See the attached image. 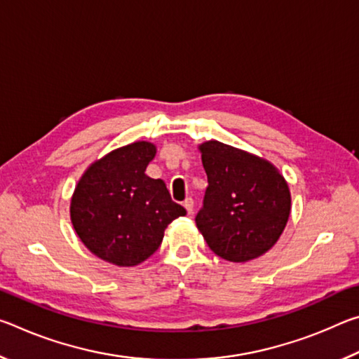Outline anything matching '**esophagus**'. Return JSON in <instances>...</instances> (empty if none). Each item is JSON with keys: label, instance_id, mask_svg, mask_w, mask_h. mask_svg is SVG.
I'll list each match as a JSON object with an SVG mask.
<instances>
[{"label": "esophagus", "instance_id": "1", "mask_svg": "<svg viewBox=\"0 0 359 359\" xmlns=\"http://www.w3.org/2000/svg\"><path fill=\"white\" fill-rule=\"evenodd\" d=\"M193 205H194V203H193L191 198H187L184 201V208L187 209L188 214H191V212H193Z\"/></svg>", "mask_w": 359, "mask_h": 359}]
</instances>
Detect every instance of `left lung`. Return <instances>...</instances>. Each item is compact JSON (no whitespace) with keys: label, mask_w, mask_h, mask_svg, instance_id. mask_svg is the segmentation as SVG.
Listing matches in <instances>:
<instances>
[{"label":"left lung","mask_w":359,"mask_h":359,"mask_svg":"<svg viewBox=\"0 0 359 359\" xmlns=\"http://www.w3.org/2000/svg\"><path fill=\"white\" fill-rule=\"evenodd\" d=\"M198 149L209 187L196 226L210 250L233 263L271 250L291 210L280 171L264 158L218 141H205Z\"/></svg>","instance_id":"1"}]
</instances>
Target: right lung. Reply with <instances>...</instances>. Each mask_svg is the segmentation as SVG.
<instances>
[{
    "mask_svg": "<svg viewBox=\"0 0 359 359\" xmlns=\"http://www.w3.org/2000/svg\"><path fill=\"white\" fill-rule=\"evenodd\" d=\"M156 155L137 141L109 151L87 168L71 198V223L95 257L131 267L160 247L168 224L187 210L174 203L166 184L145 174Z\"/></svg>",
    "mask_w": 359,
    "mask_h": 359,
    "instance_id": "obj_1",
    "label": "right lung"
}]
</instances>
